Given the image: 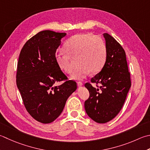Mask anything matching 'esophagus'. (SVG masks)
Returning <instances> with one entry per match:
<instances>
[{
	"instance_id": "obj_1",
	"label": "esophagus",
	"mask_w": 150,
	"mask_h": 150,
	"mask_svg": "<svg viewBox=\"0 0 150 150\" xmlns=\"http://www.w3.org/2000/svg\"><path fill=\"white\" fill-rule=\"evenodd\" d=\"M77 85H78V86H82L83 85V83H81V82H78L77 83Z\"/></svg>"
}]
</instances>
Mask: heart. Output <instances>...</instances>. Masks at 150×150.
<instances>
[{
  "label": "heart",
  "instance_id": "obj_1",
  "mask_svg": "<svg viewBox=\"0 0 150 150\" xmlns=\"http://www.w3.org/2000/svg\"><path fill=\"white\" fill-rule=\"evenodd\" d=\"M67 54L57 52L54 55L58 67L67 74L73 72L71 58L79 57V68L71 77L82 80L89 73L100 71L107 60V46L101 37L90 33L75 34L67 41L64 45Z\"/></svg>",
  "mask_w": 150,
  "mask_h": 150
}]
</instances>
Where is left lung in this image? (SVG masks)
<instances>
[{"label":"left lung","instance_id":"1","mask_svg":"<svg viewBox=\"0 0 150 150\" xmlns=\"http://www.w3.org/2000/svg\"><path fill=\"white\" fill-rule=\"evenodd\" d=\"M103 36L107 60L101 71L91 79L92 83L100 84L101 86L96 88L89 83L84 84L90 93L84 102L85 110L91 119L99 124L109 122L117 116L131 85L124 49L110 35L105 33Z\"/></svg>","mask_w":150,"mask_h":150}]
</instances>
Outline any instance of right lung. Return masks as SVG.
Here are the masks:
<instances>
[{"mask_svg": "<svg viewBox=\"0 0 150 150\" xmlns=\"http://www.w3.org/2000/svg\"><path fill=\"white\" fill-rule=\"evenodd\" d=\"M66 33L51 30L38 32L21 51L16 83L27 112L42 124H49L62 112L77 83L67 77L56 63L54 55ZM65 80L58 87L57 81Z\"/></svg>", "mask_w": 150, "mask_h": 150, "instance_id": "1", "label": "right lung"}]
</instances>
